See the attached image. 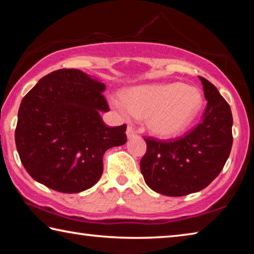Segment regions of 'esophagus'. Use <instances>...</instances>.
Listing matches in <instances>:
<instances>
[{"label": "esophagus", "instance_id": "1", "mask_svg": "<svg viewBox=\"0 0 254 254\" xmlns=\"http://www.w3.org/2000/svg\"><path fill=\"white\" fill-rule=\"evenodd\" d=\"M136 135V132L134 128H133L132 127H127V139H132V137H134Z\"/></svg>", "mask_w": 254, "mask_h": 254}]
</instances>
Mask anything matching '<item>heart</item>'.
Returning a JSON list of instances; mask_svg holds the SVG:
<instances>
[{
    "mask_svg": "<svg viewBox=\"0 0 254 254\" xmlns=\"http://www.w3.org/2000/svg\"><path fill=\"white\" fill-rule=\"evenodd\" d=\"M111 104L122 118H145L150 131L170 137L194 121L203 106V95L195 86L183 83L147 85L128 89L124 97L113 96Z\"/></svg>",
    "mask_w": 254,
    "mask_h": 254,
    "instance_id": "1",
    "label": "heart"
}]
</instances>
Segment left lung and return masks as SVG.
<instances>
[{
  "instance_id": "left-lung-1",
  "label": "left lung",
  "mask_w": 254,
  "mask_h": 254,
  "mask_svg": "<svg viewBox=\"0 0 254 254\" xmlns=\"http://www.w3.org/2000/svg\"><path fill=\"white\" fill-rule=\"evenodd\" d=\"M199 79L207 106L198 126L178 140L144 139L147 152L140 161L141 173L159 194L178 197L201 190L220 175L230 156L231 107L212 83Z\"/></svg>"
}]
</instances>
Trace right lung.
Instances as JSON below:
<instances>
[{
  "mask_svg": "<svg viewBox=\"0 0 254 254\" xmlns=\"http://www.w3.org/2000/svg\"><path fill=\"white\" fill-rule=\"evenodd\" d=\"M105 84L78 69L55 70L23 97L15 144L36 182L65 194L93 187L106 150L127 142V124L110 127L101 112L109 105Z\"/></svg>",
  "mask_w": 254,
  "mask_h": 254,
  "instance_id": "right-lung-1",
  "label": "right lung"
}]
</instances>
